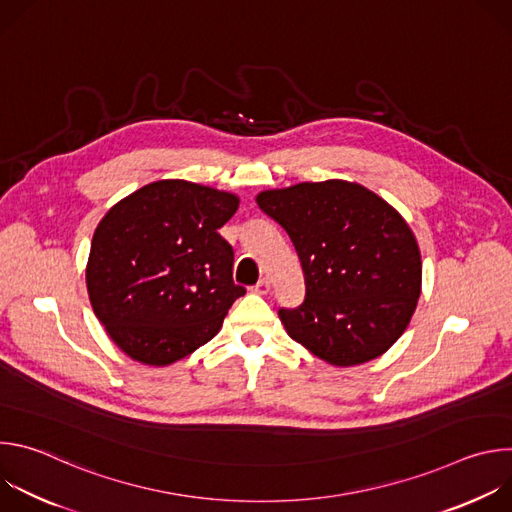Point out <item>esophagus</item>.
I'll return each mask as SVG.
<instances>
[{"instance_id": "1", "label": "esophagus", "mask_w": 512, "mask_h": 512, "mask_svg": "<svg viewBox=\"0 0 512 512\" xmlns=\"http://www.w3.org/2000/svg\"><path fill=\"white\" fill-rule=\"evenodd\" d=\"M269 289H271V283H269L267 277L259 279V281L253 285V291H255V294H259V296H267Z\"/></svg>"}]
</instances>
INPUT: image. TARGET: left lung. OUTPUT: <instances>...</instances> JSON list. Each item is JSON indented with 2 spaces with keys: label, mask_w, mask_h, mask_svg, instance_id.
<instances>
[{
  "label": "left lung",
  "mask_w": 512,
  "mask_h": 512,
  "mask_svg": "<svg viewBox=\"0 0 512 512\" xmlns=\"http://www.w3.org/2000/svg\"><path fill=\"white\" fill-rule=\"evenodd\" d=\"M294 243L302 306L279 310L287 334L334 367L387 352L421 294V253L405 218L356 182H302L257 194Z\"/></svg>",
  "instance_id": "left-lung-1"
}]
</instances>
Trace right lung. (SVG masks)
<instances>
[{"instance_id":"obj_1","label":"right lung","mask_w":512,"mask_h":512,"mask_svg":"<svg viewBox=\"0 0 512 512\" xmlns=\"http://www.w3.org/2000/svg\"><path fill=\"white\" fill-rule=\"evenodd\" d=\"M239 196L158 180L119 200L91 241L87 289L95 316L133 360L166 367L221 330L245 287L221 229Z\"/></svg>"}]
</instances>
